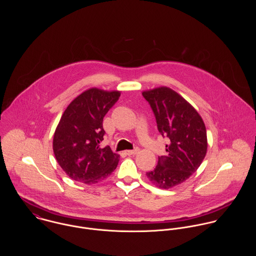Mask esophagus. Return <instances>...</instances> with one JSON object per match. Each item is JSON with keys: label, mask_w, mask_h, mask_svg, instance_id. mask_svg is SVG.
I'll list each match as a JSON object with an SVG mask.
<instances>
[{"label": "esophagus", "mask_w": 256, "mask_h": 256, "mask_svg": "<svg viewBox=\"0 0 256 256\" xmlns=\"http://www.w3.org/2000/svg\"><path fill=\"white\" fill-rule=\"evenodd\" d=\"M138 152H139V148H135L134 150H125V154H128V156H131V154H136Z\"/></svg>", "instance_id": "34e87169"}]
</instances>
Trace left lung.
Returning a JSON list of instances; mask_svg holds the SVG:
<instances>
[{"instance_id":"left-lung-1","label":"left lung","mask_w":256,"mask_h":256,"mask_svg":"<svg viewBox=\"0 0 256 256\" xmlns=\"http://www.w3.org/2000/svg\"><path fill=\"white\" fill-rule=\"evenodd\" d=\"M144 98L154 112L156 127L170 139L166 156L146 176L160 188L168 189L185 182L202 164L207 152L205 124L198 112L174 90L162 86L144 92Z\"/></svg>"}]
</instances>
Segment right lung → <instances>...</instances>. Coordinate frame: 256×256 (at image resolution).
<instances>
[{
  "label": "right lung",
  "mask_w": 256,
  "mask_h": 256,
  "mask_svg": "<svg viewBox=\"0 0 256 256\" xmlns=\"http://www.w3.org/2000/svg\"><path fill=\"white\" fill-rule=\"evenodd\" d=\"M119 92L90 88L76 98L64 111L53 138L55 158L76 182L96 184L116 168L119 156L110 146L102 148L104 117L119 100Z\"/></svg>",
  "instance_id": "1"
}]
</instances>
